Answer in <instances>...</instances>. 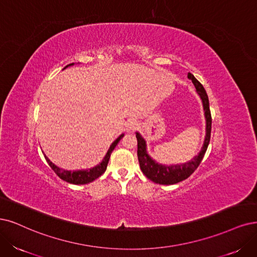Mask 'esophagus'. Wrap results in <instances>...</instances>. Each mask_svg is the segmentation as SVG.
I'll list each match as a JSON object with an SVG mask.
<instances>
[{
    "label": "esophagus",
    "mask_w": 257,
    "mask_h": 257,
    "mask_svg": "<svg viewBox=\"0 0 257 257\" xmlns=\"http://www.w3.org/2000/svg\"><path fill=\"white\" fill-rule=\"evenodd\" d=\"M126 127H127V131L132 132V131H135L136 129H138L139 123H138V121H136V120H129V121L127 122Z\"/></svg>",
    "instance_id": "34e87169"
}]
</instances>
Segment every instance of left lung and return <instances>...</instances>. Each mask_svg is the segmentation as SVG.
<instances>
[{
	"mask_svg": "<svg viewBox=\"0 0 257 257\" xmlns=\"http://www.w3.org/2000/svg\"><path fill=\"white\" fill-rule=\"evenodd\" d=\"M187 77L188 79H191L193 81L195 88L197 90V93L202 100L204 116L206 121V128H205L206 134H205L204 143L198 156L194 157L191 161H188V162L184 164H176V165H170V166L159 164L155 160H153L149 157L146 150L145 140L142 138V136L139 134V132H137L138 159H139L141 170L149 180L158 184H163V185L176 184L187 179L198 168V166L200 165L201 161L205 155L208 143H210L211 129H212V115L210 111V103H208L207 94L203 88V85L195 78V76L193 74L188 73Z\"/></svg>",
	"mask_w": 257,
	"mask_h": 257,
	"instance_id": "1",
	"label": "left lung"
}]
</instances>
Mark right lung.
Segmentation results:
<instances>
[{"mask_svg":"<svg viewBox=\"0 0 257 257\" xmlns=\"http://www.w3.org/2000/svg\"><path fill=\"white\" fill-rule=\"evenodd\" d=\"M73 64L74 63L68 64L64 69H66V68H68V66L73 65ZM122 137H123V135H120L115 141L113 142L112 145L110 146V148L108 150V153L106 154V156H104V158L102 159L101 163H99L98 165H96V166L93 167V168H90V169L73 170V172H71V170H64V169H62V168H60L58 166H56L55 164H53L51 161L47 159L46 156H44V157H45L46 162L49 163V165L54 170L55 174L58 176L60 179H62L63 181L72 183V184H87V183H90V182L94 181L95 179H97L104 172H106L107 166H108V162H109V159H110V156L112 154V151H113L114 148L116 147V145L118 144V142L120 141V139Z\"/></svg>","mask_w":257,"mask_h":257,"instance_id":"obj_1","label":"right lung"}]
</instances>
